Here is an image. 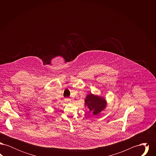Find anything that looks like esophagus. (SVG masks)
<instances>
[{
  "mask_svg": "<svg viewBox=\"0 0 156 156\" xmlns=\"http://www.w3.org/2000/svg\"><path fill=\"white\" fill-rule=\"evenodd\" d=\"M65 102L68 103V102H69V99H68V98H67V99H65Z\"/></svg>",
  "mask_w": 156,
  "mask_h": 156,
  "instance_id": "1",
  "label": "esophagus"
}]
</instances>
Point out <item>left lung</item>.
I'll return each mask as SVG.
<instances>
[{
  "instance_id": "1",
  "label": "left lung",
  "mask_w": 156,
  "mask_h": 156,
  "mask_svg": "<svg viewBox=\"0 0 156 156\" xmlns=\"http://www.w3.org/2000/svg\"><path fill=\"white\" fill-rule=\"evenodd\" d=\"M107 105L106 101L103 97L98 96L89 93L85 99V106L92 112L94 115H97L104 111Z\"/></svg>"
}]
</instances>
